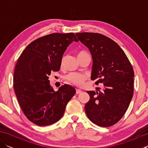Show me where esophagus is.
Returning a JSON list of instances; mask_svg holds the SVG:
<instances>
[{"label":"esophagus","instance_id":"1","mask_svg":"<svg viewBox=\"0 0 148 148\" xmlns=\"http://www.w3.org/2000/svg\"><path fill=\"white\" fill-rule=\"evenodd\" d=\"M82 93V91H81V90H78V89L76 90V94H79V93Z\"/></svg>","mask_w":148,"mask_h":148}]
</instances>
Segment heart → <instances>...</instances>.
Returning <instances> with one entry per match:
<instances>
[{
    "label": "heart",
    "instance_id": "1",
    "mask_svg": "<svg viewBox=\"0 0 148 148\" xmlns=\"http://www.w3.org/2000/svg\"><path fill=\"white\" fill-rule=\"evenodd\" d=\"M85 55H89L88 53L86 51H79L77 53V57L79 58L80 57H82L83 56ZM63 63H64V58L62 60L61 62V65H63ZM86 79V76L85 75L82 74H77V73H71L69 74L67 76V80L69 83L74 84L77 86H81L83 84L84 81Z\"/></svg>",
    "mask_w": 148,
    "mask_h": 148
}]
</instances>
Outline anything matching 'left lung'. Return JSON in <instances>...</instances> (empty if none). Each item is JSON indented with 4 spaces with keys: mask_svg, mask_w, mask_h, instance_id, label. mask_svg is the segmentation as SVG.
Returning <instances> with one entry per match:
<instances>
[{
    "mask_svg": "<svg viewBox=\"0 0 148 148\" xmlns=\"http://www.w3.org/2000/svg\"><path fill=\"white\" fill-rule=\"evenodd\" d=\"M76 35L92 55L91 79L104 86L102 92L87 91L90 100L84 106L86 114L98 126L111 127L125 114L132 99V66L123 49L109 37L90 32Z\"/></svg>",
    "mask_w": 148,
    "mask_h": 148,
    "instance_id": "8db88e82",
    "label": "left lung"
}]
</instances>
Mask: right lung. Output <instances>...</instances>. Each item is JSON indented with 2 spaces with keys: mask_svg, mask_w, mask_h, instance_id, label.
I'll return each instance as SVG.
<instances>
[{
  "mask_svg": "<svg viewBox=\"0 0 148 148\" xmlns=\"http://www.w3.org/2000/svg\"><path fill=\"white\" fill-rule=\"evenodd\" d=\"M73 41H78L74 33L49 34L29 44L18 60L15 94L25 115L34 124L47 126L58 121L76 93L69 84L55 92L48 80L52 71L60 70L63 55Z\"/></svg>",
  "mask_w": 148,
  "mask_h": 148,
  "instance_id": "right-lung-1",
  "label": "right lung"
}]
</instances>
